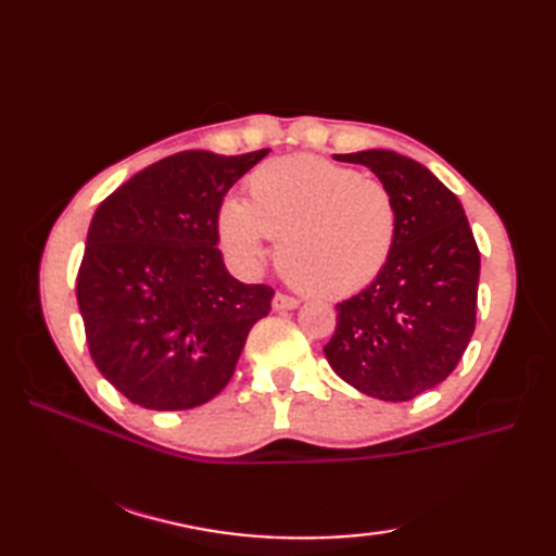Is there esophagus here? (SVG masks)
<instances>
[{"instance_id": "1", "label": "esophagus", "mask_w": 556, "mask_h": 556, "mask_svg": "<svg viewBox=\"0 0 556 556\" xmlns=\"http://www.w3.org/2000/svg\"><path fill=\"white\" fill-rule=\"evenodd\" d=\"M301 301L293 299V296H287V293H275V299H271V308L275 311H293L299 308Z\"/></svg>"}]
</instances>
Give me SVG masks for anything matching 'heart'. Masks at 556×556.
Returning <instances> with one entry per match:
<instances>
[{
  "label": "heart",
  "instance_id": "1",
  "mask_svg": "<svg viewBox=\"0 0 556 556\" xmlns=\"http://www.w3.org/2000/svg\"><path fill=\"white\" fill-rule=\"evenodd\" d=\"M248 200L229 198L217 233L243 267L277 241V269L289 285L320 299H346L382 275L399 236L392 188L317 155L277 157L251 172Z\"/></svg>",
  "mask_w": 556,
  "mask_h": 556
}]
</instances>
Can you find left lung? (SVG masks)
<instances>
[{
	"mask_svg": "<svg viewBox=\"0 0 556 556\" xmlns=\"http://www.w3.org/2000/svg\"><path fill=\"white\" fill-rule=\"evenodd\" d=\"M392 188L399 236L382 275L337 303L325 356L341 380L382 401H410L454 372L476 329L480 251L458 198L392 150L334 155Z\"/></svg>",
	"mask_w": 556,
	"mask_h": 556,
	"instance_id": "obj_1",
	"label": "left lung"
}]
</instances>
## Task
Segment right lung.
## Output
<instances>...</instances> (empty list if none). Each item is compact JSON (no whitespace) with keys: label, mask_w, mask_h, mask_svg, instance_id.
<instances>
[{"label":"right lung","mask_w":556,"mask_h":556,"mask_svg":"<svg viewBox=\"0 0 556 556\" xmlns=\"http://www.w3.org/2000/svg\"><path fill=\"white\" fill-rule=\"evenodd\" d=\"M269 150H184L131 176L96 210L76 299L92 363L143 408L188 410L229 384L275 289L241 285L217 248L229 188Z\"/></svg>","instance_id":"right-lung-1"}]
</instances>
